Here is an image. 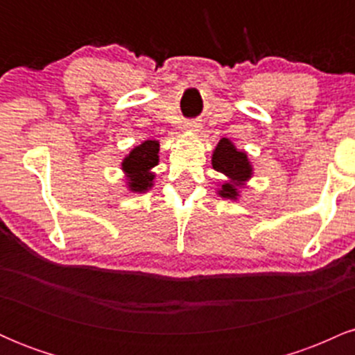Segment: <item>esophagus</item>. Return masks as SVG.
I'll return each instance as SVG.
<instances>
[{
	"instance_id": "obj_1",
	"label": "esophagus",
	"mask_w": 355,
	"mask_h": 355,
	"mask_svg": "<svg viewBox=\"0 0 355 355\" xmlns=\"http://www.w3.org/2000/svg\"><path fill=\"white\" fill-rule=\"evenodd\" d=\"M200 123H198V121H195V120H190V121H187L185 123V126H183V128L187 130V132L189 133H197L198 130H200Z\"/></svg>"
}]
</instances>
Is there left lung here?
Listing matches in <instances>:
<instances>
[{"label":"left lung","mask_w":355,"mask_h":355,"mask_svg":"<svg viewBox=\"0 0 355 355\" xmlns=\"http://www.w3.org/2000/svg\"><path fill=\"white\" fill-rule=\"evenodd\" d=\"M211 166L227 177V180L220 185L218 195L230 200H237L240 189L245 187V183L254 175V168L247 153L237 150V146L232 144L229 138H222L215 146L214 155H211Z\"/></svg>","instance_id":"left-lung-1"}]
</instances>
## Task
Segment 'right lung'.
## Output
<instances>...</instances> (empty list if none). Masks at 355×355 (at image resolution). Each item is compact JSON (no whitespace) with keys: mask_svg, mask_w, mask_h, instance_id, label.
<instances>
[{"mask_svg":"<svg viewBox=\"0 0 355 355\" xmlns=\"http://www.w3.org/2000/svg\"><path fill=\"white\" fill-rule=\"evenodd\" d=\"M160 144L157 140H145L132 150L121 162L126 189L133 193H145L153 187V166L158 165Z\"/></svg>","mask_w":355,"mask_h":355,"instance_id":"1","label":"right lung"}]
</instances>
